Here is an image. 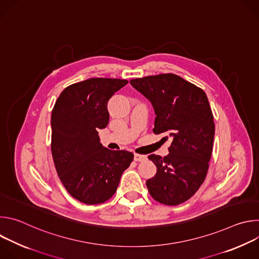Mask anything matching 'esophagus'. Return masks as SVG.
<instances>
[{"instance_id": "obj_1", "label": "esophagus", "mask_w": 259, "mask_h": 259, "mask_svg": "<svg viewBox=\"0 0 259 259\" xmlns=\"http://www.w3.org/2000/svg\"><path fill=\"white\" fill-rule=\"evenodd\" d=\"M146 160V157L144 155H139V154H134V161L136 162H141Z\"/></svg>"}]
</instances>
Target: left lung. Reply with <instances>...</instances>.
<instances>
[{"label":"left lung","instance_id":"obj_1","mask_svg":"<svg viewBox=\"0 0 259 259\" xmlns=\"http://www.w3.org/2000/svg\"><path fill=\"white\" fill-rule=\"evenodd\" d=\"M130 84L153 104L154 133L172 138L168 156H149L157 173L146 187L157 202L179 205L195 195L209 168L215 125L207 95L174 73L133 79Z\"/></svg>","mask_w":259,"mask_h":259}]
</instances>
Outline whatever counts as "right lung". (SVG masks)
I'll list each match as a JSON object with an SVG mask.
<instances>
[{
    "label": "right lung",
    "mask_w": 259,
    "mask_h": 259,
    "mask_svg": "<svg viewBox=\"0 0 259 259\" xmlns=\"http://www.w3.org/2000/svg\"><path fill=\"white\" fill-rule=\"evenodd\" d=\"M127 80L92 78L66 87L51 114V152L57 174L69 195L87 204H101L117 191L134 155L110 151L98 130L107 126V101Z\"/></svg>",
    "instance_id": "obj_1"
}]
</instances>
